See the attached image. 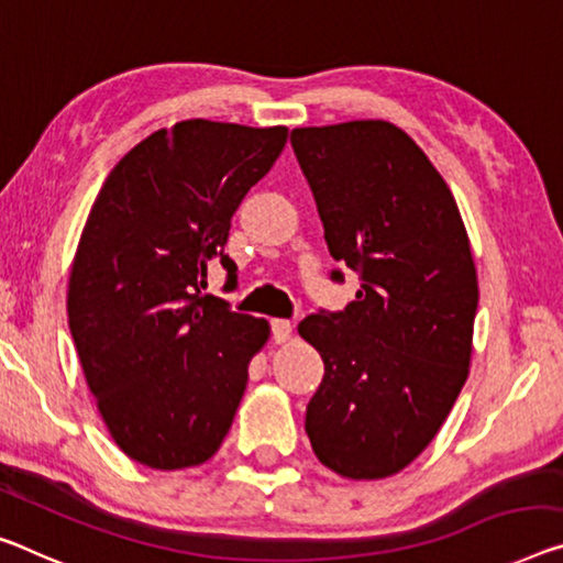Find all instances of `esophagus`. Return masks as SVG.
<instances>
[{
  "label": "esophagus",
  "mask_w": 563,
  "mask_h": 563,
  "mask_svg": "<svg viewBox=\"0 0 563 563\" xmlns=\"http://www.w3.org/2000/svg\"><path fill=\"white\" fill-rule=\"evenodd\" d=\"M291 330H294V327H291L289 319H272V336H274L276 344L287 342L291 336Z\"/></svg>",
  "instance_id": "1"
}]
</instances>
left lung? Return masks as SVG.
I'll return each mask as SVG.
<instances>
[{"label": "left lung", "mask_w": 563, "mask_h": 563, "mask_svg": "<svg viewBox=\"0 0 563 563\" xmlns=\"http://www.w3.org/2000/svg\"><path fill=\"white\" fill-rule=\"evenodd\" d=\"M327 249L360 274L342 311L299 334L324 360L305 430L319 461L352 481L387 478L426 451L471 365L478 279L445 180L385 120L291 131ZM332 269V282H344Z\"/></svg>", "instance_id": "left-lung-1"}]
</instances>
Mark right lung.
Listing matches in <instances>:
<instances>
[{"mask_svg":"<svg viewBox=\"0 0 563 563\" xmlns=\"http://www.w3.org/2000/svg\"><path fill=\"white\" fill-rule=\"evenodd\" d=\"M287 128L184 120L110 170L77 246L67 317L112 440L155 471L219 451L269 336L266 319L201 294L231 219L287 143Z\"/></svg>","mask_w":563,"mask_h":563,"instance_id":"add662e5","label":"right lung"}]
</instances>
